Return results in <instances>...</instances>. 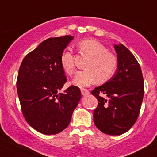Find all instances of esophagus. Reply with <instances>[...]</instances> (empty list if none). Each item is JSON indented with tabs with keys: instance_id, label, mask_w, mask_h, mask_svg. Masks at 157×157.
Listing matches in <instances>:
<instances>
[{
	"instance_id": "34e87169",
	"label": "esophagus",
	"mask_w": 157,
	"mask_h": 157,
	"mask_svg": "<svg viewBox=\"0 0 157 157\" xmlns=\"http://www.w3.org/2000/svg\"><path fill=\"white\" fill-rule=\"evenodd\" d=\"M81 92H82V95H87L90 93V92H89V91L88 90V89H82Z\"/></svg>"
}]
</instances>
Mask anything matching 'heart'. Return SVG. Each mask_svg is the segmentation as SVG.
<instances>
[{
	"mask_svg": "<svg viewBox=\"0 0 157 157\" xmlns=\"http://www.w3.org/2000/svg\"><path fill=\"white\" fill-rule=\"evenodd\" d=\"M78 51L82 55L89 57L86 64V70L75 75L72 83L79 88L87 87L97 82L104 83L114 75L118 66L116 55L108 52L106 48L99 41L93 39H85L78 42ZM60 63L65 73L75 72L74 55L70 51H64L61 55Z\"/></svg>",
	"mask_w": 157,
	"mask_h": 157,
	"instance_id": "1",
	"label": "heart"
}]
</instances>
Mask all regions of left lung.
Instances as JSON below:
<instances>
[{
    "instance_id": "1",
    "label": "left lung",
    "mask_w": 157,
    "mask_h": 157,
    "mask_svg": "<svg viewBox=\"0 0 157 157\" xmlns=\"http://www.w3.org/2000/svg\"><path fill=\"white\" fill-rule=\"evenodd\" d=\"M118 66L114 75L92 94L98 99L94 110L95 125L108 135L125 133L135 124L140 114L144 81L134 55L123 44H115ZM104 95L105 97H103Z\"/></svg>"
}]
</instances>
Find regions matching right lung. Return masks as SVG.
Returning a JSON list of instances; mask_svg holds the SVG:
<instances>
[{
	"mask_svg": "<svg viewBox=\"0 0 157 157\" xmlns=\"http://www.w3.org/2000/svg\"><path fill=\"white\" fill-rule=\"evenodd\" d=\"M72 36L50 38L24 58L17 79V90L25 120L45 135L63 131L81 98L79 88L71 86L60 93L67 82L61 55Z\"/></svg>",
	"mask_w": 157,
	"mask_h": 157,
	"instance_id": "1",
	"label": "right lung"
}]
</instances>
